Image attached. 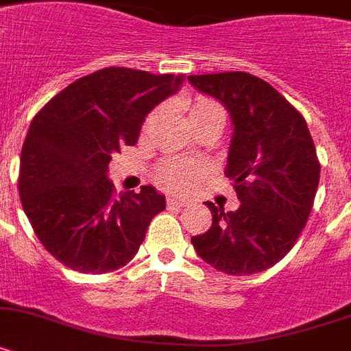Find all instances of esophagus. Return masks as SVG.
<instances>
[{"mask_svg":"<svg viewBox=\"0 0 351 351\" xmlns=\"http://www.w3.org/2000/svg\"><path fill=\"white\" fill-rule=\"evenodd\" d=\"M166 201H167V205L169 206H185L187 205V201L185 199H182V197H178V196H173V194H169V196L166 197Z\"/></svg>","mask_w":351,"mask_h":351,"instance_id":"esophagus-1","label":"esophagus"}]
</instances>
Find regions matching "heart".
<instances>
[{"label": "heart", "instance_id": "1", "mask_svg": "<svg viewBox=\"0 0 351 351\" xmlns=\"http://www.w3.org/2000/svg\"><path fill=\"white\" fill-rule=\"evenodd\" d=\"M158 118V111H154L150 117L146 118L143 130L150 132L154 123ZM189 118L191 123H197V121L206 120H226V112L222 109L219 102H215L210 97H197L196 100L191 102L189 106ZM208 173V167L205 164L191 162V160H184V158H166L158 164L155 169V178L164 185V187L171 189V191H191L196 187L201 180L205 178Z\"/></svg>", "mask_w": 351, "mask_h": 351}]
</instances>
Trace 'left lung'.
<instances>
[{
  "label": "left lung",
  "instance_id": "8db88e82",
  "mask_svg": "<svg viewBox=\"0 0 351 351\" xmlns=\"http://www.w3.org/2000/svg\"><path fill=\"white\" fill-rule=\"evenodd\" d=\"M189 81L230 111L226 176L240 199L234 212L206 201L212 226L191 242L219 272H263L291 251L309 219L319 182L315 141L302 114L263 79L219 72Z\"/></svg>",
  "mask_w": 351,
  "mask_h": 351
}]
</instances>
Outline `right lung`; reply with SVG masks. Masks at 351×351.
Returning <instances> with one entry per match:
<instances>
[{"label":"right lung","instance_id":"add662e5","mask_svg":"<svg viewBox=\"0 0 351 351\" xmlns=\"http://www.w3.org/2000/svg\"><path fill=\"white\" fill-rule=\"evenodd\" d=\"M184 81V74L108 66L36 112L21 152L19 196L35 234L60 263L106 274L139 251L166 199L152 185L117 194L109 162L121 146L138 143L146 114Z\"/></svg>","mask_w":351,"mask_h":351}]
</instances>
